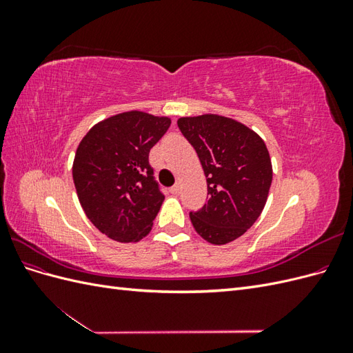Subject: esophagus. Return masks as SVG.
<instances>
[{
	"instance_id": "obj_1",
	"label": "esophagus",
	"mask_w": 353,
	"mask_h": 353,
	"mask_svg": "<svg viewBox=\"0 0 353 353\" xmlns=\"http://www.w3.org/2000/svg\"><path fill=\"white\" fill-rule=\"evenodd\" d=\"M169 191H170V193H172V194H178L179 191H181V184H179V183H176V184H175L172 188H170Z\"/></svg>"
}]
</instances>
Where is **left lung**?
I'll return each instance as SVG.
<instances>
[{
  "label": "left lung",
  "instance_id": "1",
  "mask_svg": "<svg viewBox=\"0 0 353 353\" xmlns=\"http://www.w3.org/2000/svg\"><path fill=\"white\" fill-rule=\"evenodd\" d=\"M178 128L194 147L206 175L209 200L190 219L200 237L227 244L262 213L272 165L262 138L245 125L218 114L181 117Z\"/></svg>",
  "mask_w": 353,
  "mask_h": 353
}]
</instances>
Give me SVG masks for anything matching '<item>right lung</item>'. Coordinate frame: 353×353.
Segmentation results:
<instances>
[{
	"instance_id": "1",
	"label": "right lung",
	"mask_w": 353,
	"mask_h": 353,
	"mask_svg": "<svg viewBox=\"0 0 353 353\" xmlns=\"http://www.w3.org/2000/svg\"><path fill=\"white\" fill-rule=\"evenodd\" d=\"M169 117L125 112L94 125L73 160V183L85 215L109 239L140 241L152 230L165 196L148 163Z\"/></svg>"
}]
</instances>
